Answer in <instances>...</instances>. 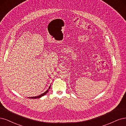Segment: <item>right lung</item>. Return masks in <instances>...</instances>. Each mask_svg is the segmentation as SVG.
Instances as JSON below:
<instances>
[{
  "instance_id": "right-lung-1",
  "label": "right lung",
  "mask_w": 126,
  "mask_h": 126,
  "mask_svg": "<svg viewBox=\"0 0 126 126\" xmlns=\"http://www.w3.org/2000/svg\"><path fill=\"white\" fill-rule=\"evenodd\" d=\"M50 87H51V86L49 87V88H48V90H47V91H46L45 92L43 93V94H41L40 95H39V96H35V97H29V98H40V97H41L42 96H44V95H45L47 94V93L48 92V90H50V88H51Z\"/></svg>"
}]
</instances>
